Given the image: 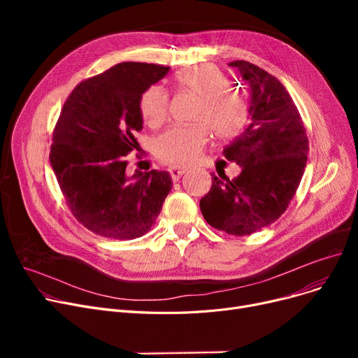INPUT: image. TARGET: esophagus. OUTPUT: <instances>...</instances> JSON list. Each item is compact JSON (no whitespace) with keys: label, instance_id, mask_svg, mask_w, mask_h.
<instances>
[{"label":"esophagus","instance_id":"1","mask_svg":"<svg viewBox=\"0 0 358 358\" xmlns=\"http://www.w3.org/2000/svg\"><path fill=\"white\" fill-rule=\"evenodd\" d=\"M169 174H171V178H173L174 181H178V180L181 178V176L185 174V169H184V168H176V166H173V168H169Z\"/></svg>","mask_w":358,"mask_h":358}]
</instances>
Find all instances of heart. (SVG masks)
<instances>
[{
    "label": "heart",
    "mask_w": 358,
    "mask_h": 358,
    "mask_svg": "<svg viewBox=\"0 0 358 358\" xmlns=\"http://www.w3.org/2000/svg\"><path fill=\"white\" fill-rule=\"evenodd\" d=\"M176 84L200 97L194 120L201 123L168 129L155 139L154 150L165 164L184 166L199 158L210 130L217 139L238 136L250 120V106L242 94L231 88L228 75L210 65L181 69L176 75ZM139 111L148 126H161L169 113L168 92L159 85L149 87L141 96Z\"/></svg>",
    "instance_id": "b5f03b06"
}]
</instances>
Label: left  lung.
Wrapping results in <instances>:
<instances>
[{"mask_svg":"<svg viewBox=\"0 0 358 358\" xmlns=\"http://www.w3.org/2000/svg\"><path fill=\"white\" fill-rule=\"evenodd\" d=\"M229 66L251 88L250 126L223 149L224 158L235 161L242 171L234 180L212 174V189L200 200V210L217 231L243 236L286 212L305 171L309 141L283 84L247 61Z\"/></svg>","mask_w":358,"mask_h":358,"instance_id":"1","label":"left lung"}]
</instances>
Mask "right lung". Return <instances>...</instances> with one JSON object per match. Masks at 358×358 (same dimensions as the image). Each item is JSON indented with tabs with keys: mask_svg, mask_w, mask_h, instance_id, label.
<instances>
[{
	"mask_svg": "<svg viewBox=\"0 0 358 358\" xmlns=\"http://www.w3.org/2000/svg\"><path fill=\"white\" fill-rule=\"evenodd\" d=\"M169 66L122 62L72 90L53 129L50 165L72 215L104 238L135 239L155 223L173 187L152 169L126 176V155L139 146V100Z\"/></svg>",
	"mask_w": 358,
	"mask_h": 358,
	"instance_id": "add662e5",
	"label": "right lung"
}]
</instances>
